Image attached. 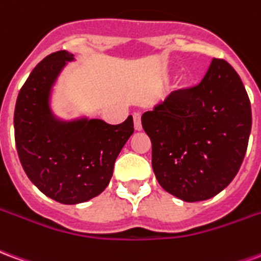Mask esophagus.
<instances>
[{"label": "esophagus", "mask_w": 261, "mask_h": 261, "mask_svg": "<svg viewBox=\"0 0 261 261\" xmlns=\"http://www.w3.org/2000/svg\"><path fill=\"white\" fill-rule=\"evenodd\" d=\"M133 119H134V128H136V131H141L142 130L141 114H140V113H134V116H133Z\"/></svg>", "instance_id": "esophagus-1"}]
</instances>
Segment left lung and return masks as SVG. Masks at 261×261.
I'll return each mask as SVG.
<instances>
[{"mask_svg": "<svg viewBox=\"0 0 261 261\" xmlns=\"http://www.w3.org/2000/svg\"><path fill=\"white\" fill-rule=\"evenodd\" d=\"M141 123L159 185L183 201H202L222 192L241 168L252 109L238 72L213 59L198 85L172 92Z\"/></svg>", "mask_w": 261, "mask_h": 261, "instance_id": "left-lung-1", "label": "left lung"}]
</instances>
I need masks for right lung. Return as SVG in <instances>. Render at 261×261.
Returning <instances> with one entry per match:
<instances>
[{"instance_id":"add662e5","label":"right lung","mask_w":261,"mask_h":261,"mask_svg":"<svg viewBox=\"0 0 261 261\" xmlns=\"http://www.w3.org/2000/svg\"><path fill=\"white\" fill-rule=\"evenodd\" d=\"M69 61L74 54L61 50L33 68L15 105V144L25 173L43 194L61 204H80L108 187L134 123L131 116L117 125L88 117L59 119L50 99Z\"/></svg>"}]
</instances>
